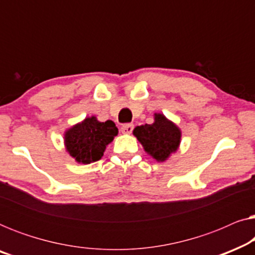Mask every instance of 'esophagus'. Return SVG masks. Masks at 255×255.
Instances as JSON below:
<instances>
[{
	"label": "esophagus",
	"mask_w": 255,
	"mask_h": 255,
	"mask_svg": "<svg viewBox=\"0 0 255 255\" xmlns=\"http://www.w3.org/2000/svg\"><path fill=\"white\" fill-rule=\"evenodd\" d=\"M121 131L123 132V133H131L132 131H133V124H123L121 128Z\"/></svg>",
	"instance_id": "1"
}]
</instances>
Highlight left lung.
<instances>
[{
  "label": "left lung",
  "instance_id": "obj_1",
  "mask_svg": "<svg viewBox=\"0 0 255 255\" xmlns=\"http://www.w3.org/2000/svg\"><path fill=\"white\" fill-rule=\"evenodd\" d=\"M154 116V123L137 127L133 134L156 161H165L179 147L181 132L163 115L155 114Z\"/></svg>",
  "mask_w": 255,
  "mask_h": 255
}]
</instances>
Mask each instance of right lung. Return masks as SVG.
<instances>
[{
  "instance_id": "obj_1",
  "label": "right lung",
  "mask_w": 255,
  "mask_h": 255,
  "mask_svg": "<svg viewBox=\"0 0 255 255\" xmlns=\"http://www.w3.org/2000/svg\"><path fill=\"white\" fill-rule=\"evenodd\" d=\"M117 133L118 128L113 121L101 123L96 117H90L66 132L65 144L76 161L90 163L102 158L107 145Z\"/></svg>"
}]
</instances>
